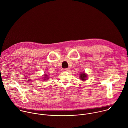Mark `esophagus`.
I'll return each mask as SVG.
<instances>
[{"label":"esophagus","mask_w":128,"mask_h":128,"mask_svg":"<svg viewBox=\"0 0 128 128\" xmlns=\"http://www.w3.org/2000/svg\"><path fill=\"white\" fill-rule=\"evenodd\" d=\"M69 69H70L69 68H63V69H62V70L63 71H69Z\"/></svg>","instance_id":"1"}]
</instances>
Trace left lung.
Returning a JSON list of instances; mask_svg holds the SVG:
<instances>
[{"instance_id": "8db88e82", "label": "left lung", "mask_w": 128, "mask_h": 128, "mask_svg": "<svg viewBox=\"0 0 128 128\" xmlns=\"http://www.w3.org/2000/svg\"><path fill=\"white\" fill-rule=\"evenodd\" d=\"M80 78L82 80H86V75L84 72H83V73H82V74H80Z\"/></svg>"}]
</instances>
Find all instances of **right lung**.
Returning a JSON list of instances; mask_svg holds the SVG:
<instances>
[{"instance_id": "obj_1", "label": "right lung", "mask_w": 128, "mask_h": 128, "mask_svg": "<svg viewBox=\"0 0 128 128\" xmlns=\"http://www.w3.org/2000/svg\"><path fill=\"white\" fill-rule=\"evenodd\" d=\"M44 78L46 79H47V78H48V77H44ZM46 79H44V80H46Z\"/></svg>"}]
</instances>
